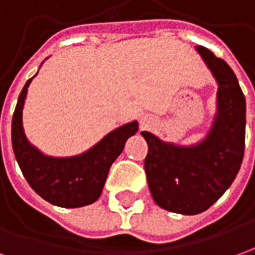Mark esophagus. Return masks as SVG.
Here are the masks:
<instances>
[{
  "instance_id": "esophagus-1",
  "label": "esophagus",
  "mask_w": 255,
  "mask_h": 255,
  "mask_svg": "<svg viewBox=\"0 0 255 255\" xmlns=\"http://www.w3.org/2000/svg\"><path fill=\"white\" fill-rule=\"evenodd\" d=\"M150 124H151V117L149 116L142 117V126H143V127H149Z\"/></svg>"
}]
</instances>
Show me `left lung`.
Returning <instances> with one entry per match:
<instances>
[{
    "mask_svg": "<svg viewBox=\"0 0 255 255\" xmlns=\"http://www.w3.org/2000/svg\"><path fill=\"white\" fill-rule=\"evenodd\" d=\"M219 83L217 115L206 139L191 147L165 143L143 131L149 150L144 171L154 202L180 214L205 212L235 180L245 154L246 100L223 58L197 46Z\"/></svg>",
    "mask_w": 255,
    "mask_h": 255,
    "instance_id": "left-lung-1",
    "label": "left lung"
}]
</instances>
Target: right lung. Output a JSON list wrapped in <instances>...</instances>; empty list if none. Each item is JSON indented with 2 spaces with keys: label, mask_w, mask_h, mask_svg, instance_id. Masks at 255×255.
I'll list each match as a JSON object with an SVG mask.
<instances>
[{
  "label": "right lung",
  "mask_w": 255,
  "mask_h": 255,
  "mask_svg": "<svg viewBox=\"0 0 255 255\" xmlns=\"http://www.w3.org/2000/svg\"><path fill=\"white\" fill-rule=\"evenodd\" d=\"M31 80H27L20 93L12 119L13 153L25 180L38 195L56 206L80 208L95 202L112 164L127 139L138 131V123H128L112 131L83 154L69 158L47 157L28 143L23 131L21 112Z\"/></svg>",
  "instance_id": "obj_1"
}]
</instances>
